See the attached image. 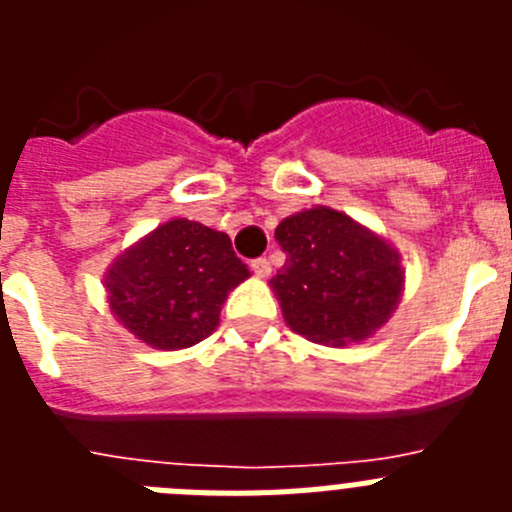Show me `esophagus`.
I'll use <instances>...</instances> for the list:
<instances>
[{
  "label": "esophagus",
  "mask_w": 512,
  "mask_h": 512,
  "mask_svg": "<svg viewBox=\"0 0 512 512\" xmlns=\"http://www.w3.org/2000/svg\"><path fill=\"white\" fill-rule=\"evenodd\" d=\"M251 271L256 277H269L271 274V261L266 256H259V259L251 261Z\"/></svg>",
  "instance_id": "1"
}]
</instances>
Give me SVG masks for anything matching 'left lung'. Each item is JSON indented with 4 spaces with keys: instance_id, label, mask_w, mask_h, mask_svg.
<instances>
[{
    "instance_id": "left-lung-1",
    "label": "left lung",
    "mask_w": 512,
    "mask_h": 512,
    "mask_svg": "<svg viewBox=\"0 0 512 512\" xmlns=\"http://www.w3.org/2000/svg\"><path fill=\"white\" fill-rule=\"evenodd\" d=\"M274 235L287 261L271 284L295 333L343 346L390 318L402 271L400 256L382 238L330 207L297 212Z\"/></svg>"
}]
</instances>
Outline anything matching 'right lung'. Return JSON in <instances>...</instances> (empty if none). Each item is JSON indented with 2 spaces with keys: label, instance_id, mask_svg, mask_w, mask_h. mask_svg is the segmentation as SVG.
I'll return each mask as SVG.
<instances>
[{
  "label": "right lung",
  "instance_id": "right-lung-1",
  "mask_svg": "<svg viewBox=\"0 0 512 512\" xmlns=\"http://www.w3.org/2000/svg\"><path fill=\"white\" fill-rule=\"evenodd\" d=\"M248 269L230 238L194 220H171L110 269V305L120 323L156 348H187L210 336L220 307Z\"/></svg>",
  "mask_w": 512,
  "mask_h": 512
}]
</instances>
